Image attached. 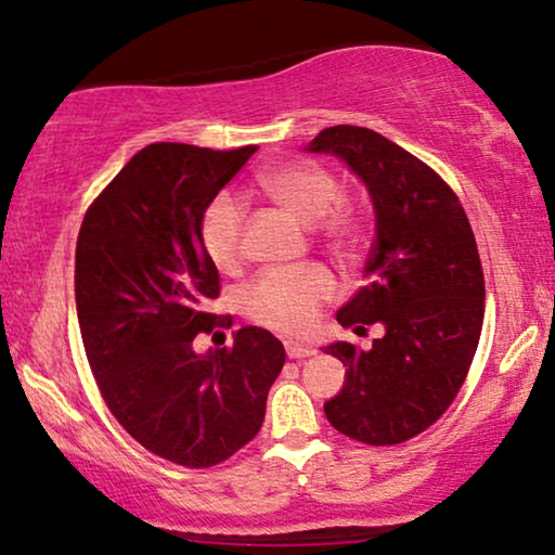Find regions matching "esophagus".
<instances>
[{"instance_id": "34e87169", "label": "esophagus", "mask_w": 555, "mask_h": 555, "mask_svg": "<svg viewBox=\"0 0 555 555\" xmlns=\"http://www.w3.org/2000/svg\"><path fill=\"white\" fill-rule=\"evenodd\" d=\"M317 350L312 345H299V343H286V354H289L292 360H305V358H312Z\"/></svg>"}]
</instances>
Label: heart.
Here are the masks:
<instances>
[{"instance_id":"1","label":"heart","mask_w":555,"mask_h":555,"mask_svg":"<svg viewBox=\"0 0 555 555\" xmlns=\"http://www.w3.org/2000/svg\"><path fill=\"white\" fill-rule=\"evenodd\" d=\"M258 188L271 203L305 228L322 225L324 238L339 256L358 248V223L352 212L339 208L343 184L312 162H286L258 177ZM243 210L231 195H218L201 218V243L212 266L233 271L241 261ZM337 294V284L324 266L299 271H266L256 276L241 297V309L250 322L282 335H305L314 327L324 301Z\"/></svg>"}]
</instances>
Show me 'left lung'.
<instances>
[{
	"mask_svg": "<svg viewBox=\"0 0 555 555\" xmlns=\"http://www.w3.org/2000/svg\"><path fill=\"white\" fill-rule=\"evenodd\" d=\"M360 177L375 212L365 286L339 307L343 327L380 324L371 350L322 347L345 365L324 403L330 424L373 447L401 444L437 421L477 352L485 276L475 233L452 188L401 146L363 127H330L305 146Z\"/></svg>",
	"mask_w": 555,
	"mask_h": 555,
	"instance_id": "1",
	"label": "left lung"
}]
</instances>
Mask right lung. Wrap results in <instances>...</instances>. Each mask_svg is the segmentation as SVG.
<instances>
[{
	"label": "right lung",
	"mask_w": 555,
	"mask_h": 555,
	"mask_svg": "<svg viewBox=\"0 0 555 555\" xmlns=\"http://www.w3.org/2000/svg\"><path fill=\"white\" fill-rule=\"evenodd\" d=\"M256 150L144 146L78 233V324L103 401L139 444L182 467H212L256 437L286 360L261 327H241L231 350L192 347L218 324L201 218Z\"/></svg>",
	"instance_id": "1"
}]
</instances>
